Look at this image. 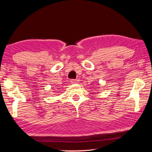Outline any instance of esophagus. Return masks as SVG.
Here are the masks:
<instances>
[{"label": "esophagus", "instance_id": "esophagus-1", "mask_svg": "<svg viewBox=\"0 0 152 152\" xmlns=\"http://www.w3.org/2000/svg\"><path fill=\"white\" fill-rule=\"evenodd\" d=\"M79 80L77 79H72L71 80V83H72V84H76V83H78Z\"/></svg>", "mask_w": 152, "mask_h": 152}]
</instances>
